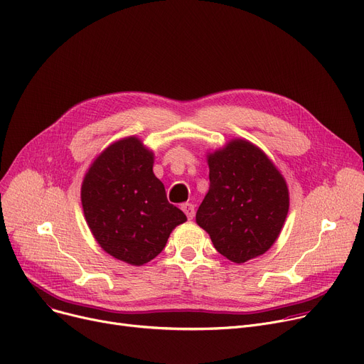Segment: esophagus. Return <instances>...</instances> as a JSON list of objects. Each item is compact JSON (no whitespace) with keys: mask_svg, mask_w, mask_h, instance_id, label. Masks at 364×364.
<instances>
[{"mask_svg":"<svg viewBox=\"0 0 364 364\" xmlns=\"http://www.w3.org/2000/svg\"><path fill=\"white\" fill-rule=\"evenodd\" d=\"M181 209H183V213L186 214V217L188 220H193V217H195V206L192 203H181Z\"/></svg>","mask_w":364,"mask_h":364,"instance_id":"34e87169","label":"esophagus"}]
</instances>
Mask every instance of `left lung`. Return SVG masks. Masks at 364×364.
Segmentation results:
<instances>
[{
	"instance_id": "1",
	"label": "left lung",
	"mask_w": 364,
	"mask_h": 364,
	"mask_svg": "<svg viewBox=\"0 0 364 364\" xmlns=\"http://www.w3.org/2000/svg\"><path fill=\"white\" fill-rule=\"evenodd\" d=\"M209 190L196 223L215 250L233 262L262 255L276 242L289 209V192L257 146L233 140L208 156Z\"/></svg>"
}]
</instances>
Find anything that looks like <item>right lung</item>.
<instances>
[{
    "label": "right lung",
    "mask_w": 364,
    "mask_h": 364,
    "mask_svg": "<svg viewBox=\"0 0 364 364\" xmlns=\"http://www.w3.org/2000/svg\"><path fill=\"white\" fill-rule=\"evenodd\" d=\"M91 233L112 257L143 265L162 252L187 217L168 202L153 174V153L136 137L109 146L88 169L81 188Z\"/></svg>",
    "instance_id": "add662e5"
}]
</instances>
